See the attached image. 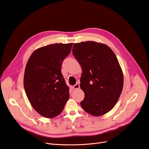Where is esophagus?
Listing matches in <instances>:
<instances>
[{
    "mask_svg": "<svg viewBox=\"0 0 149 149\" xmlns=\"http://www.w3.org/2000/svg\"><path fill=\"white\" fill-rule=\"evenodd\" d=\"M73 88H74V89H79V88H80V84L77 83L76 84H75V85L74 86Z\"/></svg>",
    "mask_w": 149,
    "mask_h": 149,
    "instance_id": "obj_1",
    "label": "esophagus"
}]
</instances>
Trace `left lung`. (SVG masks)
I'll use <instances>...</instances> for the list:
<instances>
[{"label":"left lung","instance_id":"left-lung-1","mask_svg":"<svg viewBox=\"0 0 149 149\" xmlns=\"http://www.w3.org/2000/svg\"><path fill=\"white\" fill-rule=\"evenodd\" d=\"M72 54L81 66L80 88L84 98L83 110L98 116L110 111L123 91V74L113 51L93 41L75 43Z\"/></svg>","mask_w":149,"mask_h":149}]
</instances>
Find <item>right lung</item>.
Segmentation results:
<instances>
[{"instance_id":"add662e5","label":"right lung","mask_w":149,"mask_h":149,"mask_svg":"<svg viewBox=\"0 0 149 149\" xmlns=\"http://www.w3.org/2000/svg\"><path fill=\"white\" fill-rule=\"evenodd\" d=\"M72 45L42 47L33 52L27 62L23 81L26 94L35 111L46 118L58 115L69 98L61 66Z\"/></svg>"}]
</instances>
